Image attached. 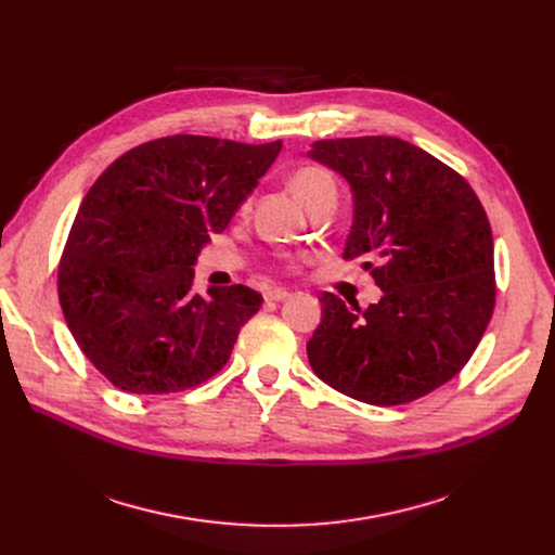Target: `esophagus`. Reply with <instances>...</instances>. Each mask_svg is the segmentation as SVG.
<instances>
[{
	"mask_svg": "<svg viewBox=\"0 0 555 555\" xmlns=\"http://www.w3.org/2000/svg\"><path fill=\"white\" fill-rule=\"evenodd\" d=\"M262 297H266L268 304H279V301H285L289 297V293H287V289H283V287H272Z\"/></svg>",
	"mask_w": 555,
	"mask_h": 555,
	"instance_id": "34e87169",
	"label": "esophagus"
}]
</instances>
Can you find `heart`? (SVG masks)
<instances>
[{
  "label": "heart",
  "mask_w": 555,
  "mask_h": 555,
  "mask_svg": "<svg viewBox=\"0 0 555 555\" xmlns=\"http://www.w3.org/2000/svg\"><path fill=\"white\" fill-rule=\"evenodd\" d=\"M289 189L295 191V195L306 204L308 209H312L319 202L337 199V184L333 180V175L324 168H314V166L299 168L293 178H289Z\"/></svg>",
  "instance_id": "b5f03b06"
}]
</instances>
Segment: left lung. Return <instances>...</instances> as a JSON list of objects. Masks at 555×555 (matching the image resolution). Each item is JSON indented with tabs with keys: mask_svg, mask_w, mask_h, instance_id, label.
Wrapping results in <instances>:
<instances>
[{
	"mask_svg": "<svg viewBox=\"0 0 555 555\" xmlns=\"http://www.w3.org/2000/svg\"><path fill=\"white\" fill-rule=\"evenodd\" d=\"M310 159L351 184L344 258L362 260L383 297L369 308L324 293L308 341L312 371L369 404H404L465 366L492 317V231L456 170L396 137L322 139Z\"/></svg>",
	"mask_w": 555,
	"mask_h": 555,
	"instance_id": "1",
	"label": "left lung"
}]
</instances>
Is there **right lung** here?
<instances>
[{"label":"right lung","mask_w":555,"mask_h":555,"mask_svg":"<svg viewBox=\"0 0 555 555\" xmlns=\"http://www.w3.org/2000/svg\"><path fill=\"white\" fill-rule=\"evenodd\" d=\"M281 145L162 137L121 155L87 191L57 268V297L80 351L114 387L175 393L227 364L262 297L247 285L195 295L193 266Z\"/></svg>","instance_id":"obj_1"}]
</instances>
